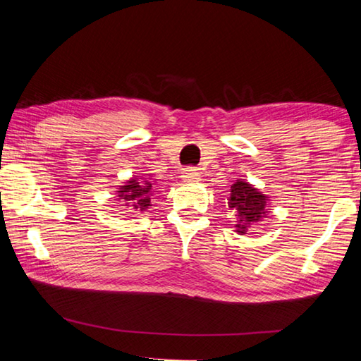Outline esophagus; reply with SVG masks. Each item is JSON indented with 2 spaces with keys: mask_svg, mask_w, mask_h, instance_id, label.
<instances>
[{
  "mask_svg": "<svg viewBox=\"0 0 361 361\" xmlns=\"http://www.w3.org/2000/svg\"><path fill=\"white\" fill-rule=\"evenodd\" d=\"M181 178L188 181V183H194V181H199L200 180V175L195 169H185V172H183Z\"/></svg>",
  "mask_w": 361,
  "mask_h": 361,
  "instance_id": "obj_1",
  "label": "esophagus"
}]
</instances>
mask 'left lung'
Returning <instances> with one entry per match:
<instances>
[{
  "instance_id": "8db88e82",
  "label": "left lung",
  "mask_w": 361,
  "mask_h": 361,
  "mask_svg": "<svg viewBox=\"0 0 361 361\" xmlns=\"http://www.w3.org/2000/svg\"><path fill=\"white\" fill-rule=\"evenodd\" d=\"M271 197L261 189L255 188L252 183L237 178L231 186L228 197V209L234 212L235 224L234 231L237 234L245 235L250 228L261 223L267 218Z\"/></svg>"
}]
</instances>
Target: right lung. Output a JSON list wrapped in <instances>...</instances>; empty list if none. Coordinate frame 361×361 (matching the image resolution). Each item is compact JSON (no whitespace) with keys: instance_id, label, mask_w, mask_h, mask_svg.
Returning <instances> with one entry per match:
<instances>
[{"instance_id":"1","label":"right lung","mask_w":361,"mask_h":361,"mask_svg":"<svg viewBox=\"0 0 361 361\" xmlns=\"http://www.w3.org/2000/svg\"><path fill=\"white\" fill-rule=\"evenodd\" d=\"M156 180L145 178V175H133L122 185L116 188L114 199L124 202L127 209L132 212H148L152 207V195H154Z\"/></svg>"}]
</instances>
